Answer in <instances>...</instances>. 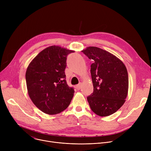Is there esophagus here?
I'll list each match as a JSON object with an SVG mask.
<instances>
[{"label":"esophagus","mask_w":151,"mask_h":151,"mask_svg":"<svg viewBox=\"0 0 151 151\" xmlns=\"http://www.w3.org/2000/svg\"><path fill=\"white\" fill-rule=\"evenodd\" d=\"M76 88L77 90H80L81 88V83H80L79 84L76 86Z\"/></svg>","instance_id":"obj_1"}]
</instances>
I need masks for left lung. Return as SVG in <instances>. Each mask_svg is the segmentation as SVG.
I'll return each mask as SVG.
<instances>
[{
  "label": "left lung",
  "instance_id": "obj_1",
  "mask_svg": "<svg viewBox=\"0 0 151 151\" xmlns=\"http://www.w3.org/2000/svg\"><path fill=\"white\" fill-rule=\"evenodd\" d=\"M82 52L93 60L91 73L93 93L87 97L92 111L100 116L116 113L125 103L129 90V76L124 63L113 54L89 46Z\"/></svg>",
  "mask_w": 151,
  "mask_h": 151
}]
</instances>
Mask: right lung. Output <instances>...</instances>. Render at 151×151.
I'll list each match as a JSON object with an SVG mask.
<instances>
[{
    "label": "right lung",
    "mask_w": 151,
    "mask_h": 151,
    "mask_svg": "<svg viewBox=\"0 0 151 151\" xmlns=\"http://www.w3.org/2000/svg\"><path fill=\"white\" fill-rule=\"evenodd\" d=\"M75 51L51 46L42 51L30 62L26 73L29 96L43 113L54 115L70 105L74 89L65 80L67 57Z\"/></svg>",
    "instance_id": "1"
}]
</instances>
